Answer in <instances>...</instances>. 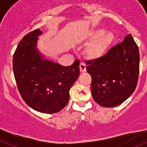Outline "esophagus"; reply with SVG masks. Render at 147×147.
<instances>
[{"label":"esophagus","mask_w":147,"mask_h":147,"mask_svg":"<svg viewBox=\"0 0 147 147\" xmlns=\"http://www.w3.org/2000/svg\"><path fill=\"white\" fill-rule=\"evenodd\" d=\"M80 72L81 73H84L86 71V65H85V63H80Z\"/></svg>","instance_id":"obj_1"}]
</instances>
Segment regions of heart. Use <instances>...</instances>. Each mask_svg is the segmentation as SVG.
Masks as SVG:
<instances>
[{"mask_svg":"<svg viewBox=\"0 0 147 147\" xmlns=\"http://www.w3.org/2000/svg\"><path fill=\"white\" fill-rule=\"evenodd\" d=\"M87 40L90 41L84 49V54L88 59H101L107 54L115 40L112 32H105L103 28H96L88 34Z\"/></svg>","mask_w":147,"mask_h":147,"instance_id":"b5f03b06","label":"heart"}]
</instances>
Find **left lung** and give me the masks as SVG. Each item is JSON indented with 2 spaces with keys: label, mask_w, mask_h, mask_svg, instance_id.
I'll return each mask as SVG.
<instances>
[{
  "label": "left lung",
  "mask_w": 147,
  "mask_h": 147,
  "mask_svg": "<svg viewBox=\"0 0 147 147\" xmlns=\"http://www.w3.org/2000/svg\"><path fill=\"white\" fill-rule=\"evenodd\" d=\"M139 50L132 35L101 59L87 61L94 101L105 107L118 106L135 91L139 74Z\"/></svg>",
  "instance_id": "obj_1"
}]
</instances>
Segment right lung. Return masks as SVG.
<instances>
[{
    "label": "right lung",
    "instance_id": "right-lung-1",
    "mask_svg": "<svg viewBox=\"0 0 147 147\" xmlns=\"http://www.w3.org/2000/svg\"><path fill=\"white\" fill-rule=\"evenodd\" d=\"M40 29L27 34L13 57V71L19 92L27 105L43 113L64 108L69 91L80 75V60L62 66L46 59L37 48Z\"/></svg>",
    "mask_w": 147,
    "mask_h": 147
}]
</instances>
